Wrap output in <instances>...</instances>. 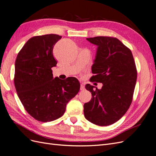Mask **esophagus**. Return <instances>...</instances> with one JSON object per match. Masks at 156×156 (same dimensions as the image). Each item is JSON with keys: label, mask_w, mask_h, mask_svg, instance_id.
Wrapping results in <instances>:
<instances>
[{"label": "esophagus", "mask_w": 156, "mask_h": 156, "mask_svg": "<svg viewBox=\"0 0 156 156\" xmlns=\"http://www.w3.org/2000/svg\"><path fill=\"white\" fill-rule=\"evenodd\" d=\"M84 89H85V86H84V84L82 83H81V85H80V90H81V91H84Z\"/></svg>", "instance_id": "1"}]
</instances>
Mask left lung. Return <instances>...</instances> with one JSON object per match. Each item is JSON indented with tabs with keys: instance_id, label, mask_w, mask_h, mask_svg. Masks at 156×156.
<instances>
[{
	"instance_id": "obj_1",
	"label": "left lung",
	"mask_w": 156,
	"mask_h": 156,
	"mask_svg": "<svg viewBox=\"0 0 156 156\" xmlns=\"http://www.w3.org/2000/svg\"><path fill=\"white\" fill-rule=\"evenodd\" d=\"M87 40L98 47L90 80L103 85L100 89L85 85L92 98L84 104V115L94 124L109 126L122 117L132 104L136 66L132 51L116 37L98 36Z\"/></svg>"
}]
</instances>
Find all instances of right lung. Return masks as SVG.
<instances>
[{
  "mask_svg": "<svg viewBox=\"0 0 156 156\" xmlns=\"http://www.w3.org/2000/svg\"><path fill=\"white\" fill-rule=\"evenodd\" d=\"M61 36H34L24 44L15 63L14 84L26 111L35 119L53 121L64 114L66 105L79 92L78 79L53 78L57 61L53 48Z\"/></svg>",
  "mask_w": 156,
  "mask_h": 156,
  "instance_id": "obj_1",
  "label": "right lung"
}]
</instances>
